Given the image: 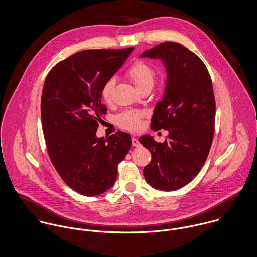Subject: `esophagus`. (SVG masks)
Returning a JSON list of instances; mask_svg holds the SVG:
<instances>
[{
    "label": "esophagus",
    "mask_w": 257,
    "mask_h": 257,
    "mask_svg": "<svg viewBox=\"0 0 257 257\" xmlns=\"http://www.w3.org/2000/svg\"><path fill=\"white\" fill-rule=\"evenodd\" d=\"M132 145H133L134 147H139L141 144H140V142L138 141V139H137V138L132 137Z\"/></svg>",
    "instance_id": "1"
}]
</instances>
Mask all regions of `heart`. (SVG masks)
Wrapping results in <instances>:
<instances>
[{"mask_svg": "<svg viewBox=\"0 0 257 257\" xmlns=\"http://www.w3.org/2000/svg\"><path fill=\"white\" fill-rule=\"evenodd\" d=\"M126 77L135 85L137 89H141L145 86H153L156 72L155 70L141 60L135 61L126 71ZM115 80L108 79L102 86L100 94L105 102H110L112 99ZM144 113L138 110H125L116 116V123L119 127L128 131H138L142 126Z\"/></svg>", "mask_w": 257, "mask_h": 257, "instance_id": "obj_1", "label": "heart"}]
</instances>
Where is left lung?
<instances>
[{"label": "left lung", "instance_id": "obj_1", "mask_svg": "<svg viewBox=\"0 0 257 257\" xmlns=\"http://www.w3.org/2000/svg\"><path fill=\"white\" fill-rule=\"evenodd\" d=\"M141 57L162 59L167 68L165 94L156 105L151 128L169 130L164 143L150 135L139 138L152 154L143 172L153 187L173 191L198 174L209 155L216 115L212 80L203 61L177 42L161 43Z\"/></svg>", "mask_w": 257, "mask_h": 257}]
</instances>
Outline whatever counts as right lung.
<instances>
[{
    "mask_svg": "<svg viewBox=\"0 0 257 257\" xmlns=\"http://www.w3.org/2000/svg\"><path fill=\"white\" fill-rule=\"evenodd\" d=\"M134 47L92 49L57 63L48 73L41 96V121L49 158L72 189L96 196L114 184L117 168L131 147L128 133L97 138L106 107L101 86Z\"/></svg>",
    "mask_w": 257,
    "mask_h": 257,
    "instance_id": "obj_1",
    "label": "right lung"
}]
</instances>
